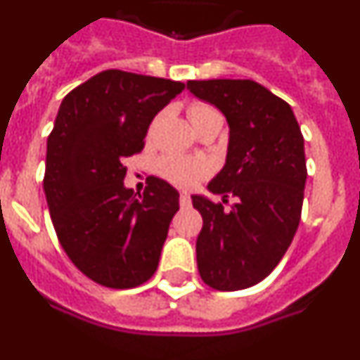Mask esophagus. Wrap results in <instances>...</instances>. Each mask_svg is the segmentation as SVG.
Returning a JSON list of instances; mask_svg holds the SVG:
<instances>
[{
  "label": "esophagus",
  "mask_w": 360,
  "mask_h": 360,
  "mask_svg": "<svg viewBox=\"0 0 360 360\" xmlns=\"http://www.w3.org/2000/svg\"><path fill=\"white\" fill-rule=\"evenodd\" d=\"M179 205L181 208H188L192 205V199H190L188 194H181L179 195Z\"/></svg>",
  "instance_id": "obj_1"
}]
</instances>
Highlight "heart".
I'll list each match as a JSON object with an SVG mask.
<instances>
[{
  "label": "heart",
  "mask_w": 360,
  "mask_h": 360,
  "mask_svg": "<svg viewBox=\"0 0 360 360\" xmlns=\"http://www.w3.org/2000/svg\"><path fill=\"white\" fill-rule=\"evenodd\" d=\"M188 119L195 128V126L207 122V120H221V115L217 110H214L212 105L192 104L188 108ZM159 172L170 183L186 188V186L195 185L207 174V165L201 161H195V159H186V157L166 155L159 161Z\"/></svg>",
  "instance_id": "obj_1"
}]
</instances>
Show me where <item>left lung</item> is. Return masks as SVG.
<instances>
[{
    "label": "left lung",
    "mask_w": 360,
    "mask_h": 360,
    "mask_svg": "<svg viewBox=\"0 0 360 360\" xmlns=\"http://www.w3.org/2000/svg\"><path fill=\"white\" fill-rule=\"evenodd\" d=\"M186 89L221 111L229 124L225 165L208 192L236 198L231 210L207 195L195 241L199 274L217 291H240L273 273L300 223L306 155L291 105L255 80H188Z\"/></svg>",
    "instance_id": "1"
}]
</instances>
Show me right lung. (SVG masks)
<instances>
[{"instance_id": "right-lung-1", "label": "right lung", "mask_w": 360, "mask_h": 360, "mask_svg": "<svg viewBox=\"0 0 360 360\" xmlns=\"http://www.w3.org/2000/svg\"><path fill=\"white\" fill-rule=\"evenodd\" d=\"M183 82L108 69L60 104L47 139L44 192L63 250L93 282L137 288L153 276L179 210V192L152 177L124 186V159L141 152L153 117Z\"/></svg>"}]
</instances>
